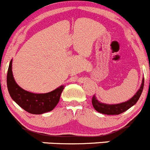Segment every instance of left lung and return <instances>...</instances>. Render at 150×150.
I'll list each match as a JSON object with an SVG mask.
<instances>
[{"label": "left lung", "instance_id": "1", "mask_svg": "<svg viewBox=\"0 0 150 150\" xmlns=\"http://www.w3.org/2000/svg\"><path fill=\"white\" fill-rule=\"evenodd\" d=\"M144 85V79H143L140 89L138 90V92L135 93L133 97L127 102L118 104V105H107V104L99 102L93 96L92 98L93 106L96 111L101 112V113L107 114V115H119V114L122 113L125 111L127 110L132 106H133L138 102L141 95H142V91H143Z\"/></svg>", "mask_w": 150, "mask_h": 150}]
</instances>
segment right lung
Instances as JSON below:
<instances>
[{
  "label": "right lung",
  "mask_w": 150,
  "mask_h": 150,
  "mask_svg": "<svg viewBox=\"0 0 150 150\" xmlns=\"http://www.w3.org/2000/svg\"><path fill=\"white\" fill-rule=\"evenodd\" d=\"M12 62L10 61L7 73V88L12 99L29 113L42 114L52 110L59 102L64 87L60 86L47 93L28 92L15 82L12 74Z\"/></svg>",
  "instance_id": "right-lung-1"
}]
</instances>
